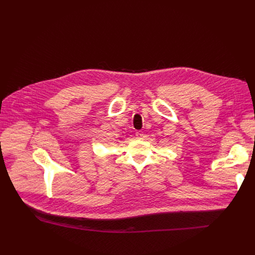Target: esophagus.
I'll use <instances>...</instances> for the list:
<instances>
[{"mask_svg": "<svg viewBox=\"0 0 255 255\" xmlns=\"http://www.w3.org/2000/svg\"><path fill=\"white\" fill-rule=\"evenodd\" d=\"M143 135H144V134H143L142 131H137V132H136V137L139 138V139H142V138H143Z\"/></svg>", "mask_w": 255, "mask_h": 255, "instance_id": "obj_1", "label": "esophagus"}]
</instances>
